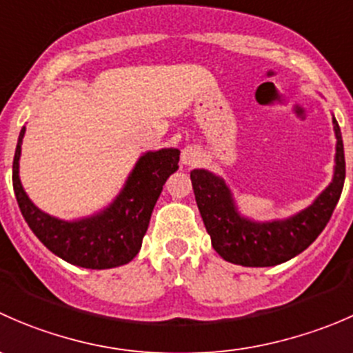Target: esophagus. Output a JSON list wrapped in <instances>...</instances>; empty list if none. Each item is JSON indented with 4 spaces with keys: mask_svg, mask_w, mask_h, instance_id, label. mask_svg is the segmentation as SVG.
<instances>
[{
    "mask_svg": "<svg viewBox=\"0 0 353 353\" xmlns=\"http://www.w3.org/2000/svg\"><path fill=\"white\" fill-rule=\"evenodd\" d=\"M181 162H183V165H196L199 162V150L196 147H191V145H188V147L183 148V152H181Z\"/></svg>",
    "mask_w": 353,
    "mask_h": 353,
    "instance_id": "1",
    "label": "esophagus"
}]
</instances>
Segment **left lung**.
Returning a JSON list of instances; mask_svg holds the SVG:
<instances>
[{"instance_id":"8db88e82","label":"left lung","mask_w":353,"mask_h":353,"mask_svg":"<svg viewBox=\"0 0 353 353\" xmlns=\"http://www.w3.org/2000/svg\"><path fill=\"white\" fill-rule=\"evenodd\" d=\"M333 179L311 205L275 220H254L239 212L232 190L212 170H191L194 198L212 245L225 261L241 266H275L285 263L316 241L331 219L345 183V154L341 131L333 116Z\"/></svg>"}]
</instances>
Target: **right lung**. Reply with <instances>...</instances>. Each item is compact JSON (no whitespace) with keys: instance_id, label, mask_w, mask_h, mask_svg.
Instances as JSON below:
<instances>
[{"instance_id":"add662e5","label":"right lung","mask_w":353,"mask_h":353,"mask_svg":"<svg viewBox=\"0 0 353 353\" xmlns=\"http://www.w3.org/2000/svg\"><path fill=\"white\" fill-rule=\"evenodd\" d=\"M23 137L25 126L13 159V190L25 222L37 239L56 256L81 268L108 270L130 263L141 249L163 184L179 169L181 152L177 148L145 152L108 206L94 215L63 220L42 212L25 193L20 181Z\"/></svg>"}]
</instances>
